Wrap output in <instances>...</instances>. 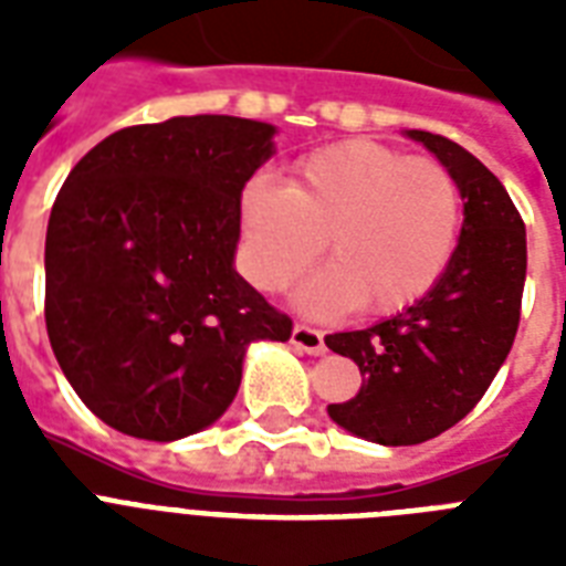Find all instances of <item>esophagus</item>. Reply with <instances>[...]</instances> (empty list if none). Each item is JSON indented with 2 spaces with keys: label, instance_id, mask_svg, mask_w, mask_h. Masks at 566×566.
I'll use <instances>...</instances> for the list:
<instances>
[{
  "label": "esophagus",
  "instance_id": "1",
  "mask_svg": "<svg viewBox=\"0 0 566 566\" xmlns=\"http://www.w3.org/2000/svg\"><path fill=\"white\" fill-rule=\"evenodd\" d=\"M291 344L296 349L308 355H323L326 353V340H323V332L314 326H305V323H296L293 326V335H291Z\"/></svg>",
  "mask_w": 566,
  "mask_h": 566
}]
</instances>
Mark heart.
<instances>
[{"label": "heart", "instance_id": "1", "mask_svg": "<svg viewBox=\"0 0 566 566\" xmlns=\"http://www.w3.org/2000/svg\"><path fill=\"white\" fill-rule=\"evenodd\" d=\"M461 190L434 158L373 140L323 146L296 161L287 185L252 179L240 193V264L261 291H284L323 247L335 255L300 291L314 317L367 300L394 314L438 284L455 252Z\"/></svg>", "mask_w": 566, "mask_h": 566}]
</instances>
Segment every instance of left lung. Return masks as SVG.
Instances as JSON below:
<instances>
[{
	"label": "left lung",
	"instance_id": "left-lung-1",
	"mask_svg": "<svg viewBox=\"0 0 566 566\" xmlns=\"http://www.w3.org/2000/svg\"><path fill=\"white\" fill-rule=\"evenodd\" d=\"M458 181L464 226L447 270L422 300L361 332L326 337L364 381L328 417L381 447H413L464 420L509 358L526 284V226L502 181L464 146L408 132Z\"/></svg>",
	"mask_w": 566,
	"mask_h": 566
}]
</instances>
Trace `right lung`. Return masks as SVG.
<instances>
[{
	"label": "right lung",
	"mask_w": 566,
	"mask_h": 566,
	"mask_svg": "<svg viewBox=\"0 0 566 566\" xmlns=\"http://www.w3.org/2000/svg\"><path fill=\"white\" fill-rule=\"evenodd\" d=\"M275 126L199 114L128 126L66 176L46 229V332L111 429L179 440L220 420L255 340L293 323L234 270L240 193Z\"/></svg>",
	"instance_id": "right-lung-1"
}]
</instances>
